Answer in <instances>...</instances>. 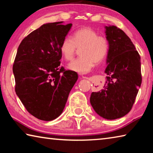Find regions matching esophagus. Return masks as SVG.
Instances as JSON below:
<instances>
[{
    "instance_id": "34e87169",
    "label": "esophagus",
    "mask_w": 153,
    "mask_h": 153,
    "mask_svg": "<svg viewBox=\"0 0 153 153\" xmlns=\"http://www.w3.org/2000/svg\"><path fill=\"white\" fill-rule=\"evenodd\" d=\"M82 78H84V79H88L89 77H86V76H82Z\"/></svg>"
}]
</instances>
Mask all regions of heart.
Instances as JSON below:
<instances>
[{
    "label": "heart",
    "mask_w": 153,
    "mask_h": 153,
    "mask_svg": "<svg viewBox=\"0 0 153 153\" xmlns=\"http://www.w3.org/2000/svg\"><path fill=\"white\" fill-rule=\"evenodd\" d=\"M98 33L90 27H83L77 30L70 38H65L62 41L60 52L67 61L73 59L76 48H81V57L69 63L68 68L79 74H87L94 66V64L102 61L107 55L108 43L104 36H98Z\"/></svg>",
    "instance_id": "1"
}]
</instances>
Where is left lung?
I'll use <instances>...</instances> for the list:
<instances>
[{
	"instance_id": "obj_1",
	"label": "left lung",
	"mask_w": 153,
	"mask_h": 153,
	"mask_svg": "<svg viewBox=\"0 0 153 153\" xmlns=\"http://www.w3.org/2000/svg\"><path fill=\"white\" fill-rule=\"evenodd\" d=\"M108 50L103 88L93 92L90 101L98 115L116 120L128 114L141 86L140 56L130 38L115 25L105 26Z\"/></svg>"
}]
</instances>
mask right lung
I'll use <instances>...</instances> for the list:
<instances>
[{
    "label": "right lung",
    "instance_id": "obj_1",
    "mask_svg": "<svg viewBox=\"0 0 153 153\" xmlns=\"http://www.w3.org/2000/svg\"><path fill=\"white\" fill-rule=\"evenodd\" d=\"M43 24L27 36L19 46L13 71L17 97L31 115L51 121L63 113L76 72L60 67V46L72 24Z\"/></svg>",
    "mask_w": 153,
    "mask_h": 153
}]
</instances>
